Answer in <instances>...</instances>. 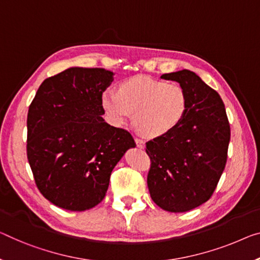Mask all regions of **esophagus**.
<instances>
[{
	"label": "esophagus",
	"mask_w": 260,
	"mask_h": 260,
	"mask_svg": "<svg viewBox=\"0 0 260 260\" xmlns=\"http://www.w3.org/2000/svg\"><path fill=\"white\" fill-rule=\"evenodd\" d=\"M135 142H136V144H137V146L139 147V149H144V147H145V142H144L143 139L135 138Z\"/></svg>",
	"instance_id": "1"
}]
</instances>
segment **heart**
Listing matches in <instances>:
<instances>
[{
	"instance_id": "1",
	"label": "heart",
	"mask_w": 260,
	"mask_h": 260,
	"mask_svg": "<svg viewBox=\"0 0 260 260\" xmlns=\"http://www.w3.org/2000/svg\"><path fill=\"white\" fill-rule=\"evenodd\" d=\"M101 103L111 124H125L134 113L138 130L153 138L173 130L188 109L186 90L180 85L143 75L124 80L118 91L106 89Z\"/></svg>"
}]
</instances>
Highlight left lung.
Instances as JSON below:
<instances>
[{
    "label": "left lung",
    "mask_w": 260,
    "mask_h": 260,
    "mask_svg": "<svg viewBox=\"0 0 260 260\" xmlns=\"http://www.w3.org/2000/svg\"><path fill=\"white\" fill-rule=\"evenodd\" d=\"M186 90L188 109L179 124L146 143L147 187L154 203L171 213L208 201L224 171L230 125L216 90L188 70L162 74Z\"/></svg>",
    "instance_id": "8db88e82"
}]
</instances>
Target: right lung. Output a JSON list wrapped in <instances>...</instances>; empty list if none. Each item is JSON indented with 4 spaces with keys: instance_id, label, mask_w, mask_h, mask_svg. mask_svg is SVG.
<instances>
[{
    "instance_id": "obj_1",
    "label": "right lung",
    "mask_w": 260,
    "mask_h": 260,
    "mask_svg": "<svg viewBox=\"0 0 260 260\" xmlns=\"http://www.w3.org/2000/svg\"><path fill=\"white\" fill-rule=\"evenodd\" d=\"M114 80L105 69L71 67L39 86L27 113V160L43 197L72 211L106 197L110 174L133 136L108 124L101 95Z\"/></svg>"
}]
</instances>
